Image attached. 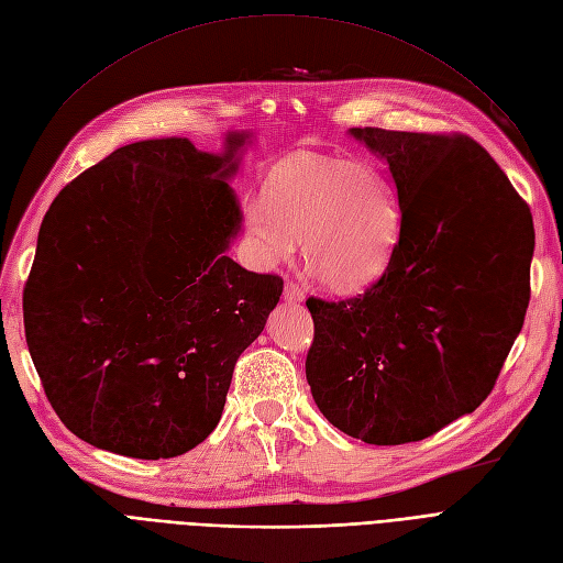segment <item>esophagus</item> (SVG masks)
Instances as JSON below:
<instances>
[{"mask_svg": "<svg viewBox=\"0 0 563 563\" xmlns=\"http://www.w3.org/2000/svg\"><path fill=\"white\" fill-rule=\"evenodd\" d=\"M284 300L290 305H300L305 300V290L296 282H286L284 286Z\"/></svg>", "mask_w": 563, "mask_h": 563, "instance_id": "esophagus-1", "label": "esophagus"}]
</instances>
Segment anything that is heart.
<instances>
[{
  "mask_svg": "<svg viewBox=\"0 0 563 563\" xmlns=\"http://www.w3.org/2000/svg\"><path fill=\"white\" fill-rule=\"evenodd\" d=\"M244 217L265 265L294 258L302 238L311 273L349 290L384 273L399 231V196L372 164L305 154L269 173L265 200H250Z\"/></svg>",
  "mask_w": 563,
  "mask_h": 563,
  "instance_id": "1",
  "label": "heart"
}]
</instances>
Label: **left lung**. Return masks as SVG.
<instances>
[{"label": "left lung", "mask_w": 563, "mask_h": 563, "mask_svg": "<svg viewBox=\"0 0 563 563\" xmlns=\"http://www.w3.org/2000/svg\"><path fill=\"white\" fill-rule=\"evenodd\" d=\"M388 164L399 238L363 296L309 298L307 384L321 413L374 445L422 441L492 393L529 307L533 223L466 136L351 129Z\"/></svg>", "instance_id": "left-lung-1"}]
</instances>
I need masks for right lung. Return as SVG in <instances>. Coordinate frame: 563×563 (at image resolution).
I'll return each instance as SVG.
<instances>
[{
	"label": "right lung",
	"mask_w": 563,
	"mask_h": 563,
	"mask_svg": "<svg viewBox=\"0 0 563 563\" xmlns=\"http://www.w3.org/2000/svg\"><path fill=\"white\" fill-rule=\"evenodd\" d=\"M221 154L131 143L80 173L43 217L25 336L59 420L101 451L177 457L214 430L240 353L279 302L277 275L227 256L242 212Z\"/></svg>",
	"instance_id": "right-lung-1"
}]
</instances>
